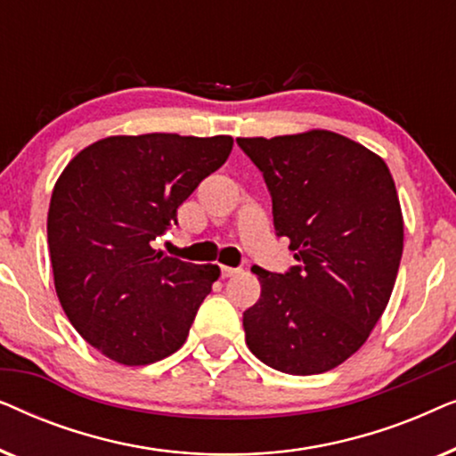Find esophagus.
<instances>
[{
	"mask_svg": "<svg viewBox=\"0 0 456 456\" xmlns=\"http://www.w3.org/2000/svg\"><path fill=\"white\" fill-rule=\"evenodd\" d=\"M240 270L239 267H228V265H222V276L224 278H230V276H236Z\"/></svg>",
	"mask_w": 456,
	"mask_h": 456,
	"instance_id": "1",
	"label": "esophagus"
}]
</instances>
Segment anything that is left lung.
<instances>
[{
	"instance_id": "1",
	"label": "left lung",
	"mask_w": 456,
	"mask_h": 456,
	"mask_svg": "<svg viewBox=\"0 0 456 456\" xmlns=\"http://www.w3.org/2000/svg\"><path fill=\"white\" fill-rule=\"evenodd\" d=\"M272 195L273 228L298 265H253L259 301L242 314L247 346L292 376L338 367L382 317L403 257V211L384 159L330 130L236 139Z\"/></svg>"
}]
</instances>
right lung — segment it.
Returning a JSON list of instances; mask_svg holds the SVG:
<instances>
[{
  "instance_id": "1",
  "label": "right lung",
  "mask_w": 456,
  "mask_h": 456,
  "mask_svg": "<svg viewBox=\"0 0 456 456\" xmlns=\"http://www.w3.org/2000/svg\"><path fill=\"white\" fill-rule=\"evenodd\" d=\"M232 136L151 133L85 147L53 186L47 242L55 292L77 332L122 365L184 345L217 265L155 251L151 240L232 151Z\"/></svg>"
}]
</instances>
